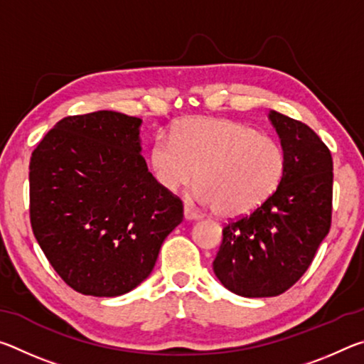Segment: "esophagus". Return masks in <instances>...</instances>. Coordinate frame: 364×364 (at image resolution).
Wrapping results in <instances>:
<instances>
[{
    "instance_id": "34e87169",
    "label": "esophagus",
    "mask_w": 364,
    "mask_h": 364,
    "mask_svg": "<svg viewBox=\"0 0 364 364\" xmlns=\"http://www.w3.org/2000/svg\"><path fill=\"white\" fill-rule=\"evenodd\" d=\"M184 218H186L188 221H196L200 218V215L196 213L189 205H184Z\"/></svg>"
}]
</instances>
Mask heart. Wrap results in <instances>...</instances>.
<instances>
[{"label": "heart", "instance_id": "heart-1", "mask_svg": "<svg viewBox=\"0 0 364 364\" xmlns=\"http://www.w3.org/2000/svg\"><path fill=\"white\" fill-rule=\"evenodd\" d=\"M149 168L167 193H176L196 175V199L234 218L257 210L278 191L286 154L278 141L245 123L191 117L176 123L171 136L162 133L154 139Z\"/></svg>", "mask_w": 364, "mask_h": 364}]
</instances>
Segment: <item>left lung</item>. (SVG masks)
I'll use <instances>...</instances> for the list:
<instances>
[{
  "mask_svg": "<svg viewBox=\"0 0 364 364\" xmlns=\"http://www.w3.org/2000/svg\"><path fill=\"white\" fill-rule=\"evenodd\" d=\"M286 154L278 191L247 217L223 228L213 273L241 297H274L294 286L328 236L332 212V157L318 134L269 110Z\"/></svg>",
  "mask_w": 364,
  "mask_h": 364,
  "instance_id": "left-lung-1",
  "label": "left lung"
}]
</instances>
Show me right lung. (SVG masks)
Here are the masks:
<instances>
[{"label":"right lung","mask_w":364,"mask_h":364,"mask_svg":"<svg viewBox=\"0 0 364 364\" xmlns=\"http://www.w3.org/2000/svg\"><path fill=\"white\" fill-rule=\"evenodd\" d=\"M143 120L114 110L65 117L30 159V221L56 273L77 292L117 297L151 274L181 200L141 156Z\"/></svg>","instance_id":"1"}]
</instances>
